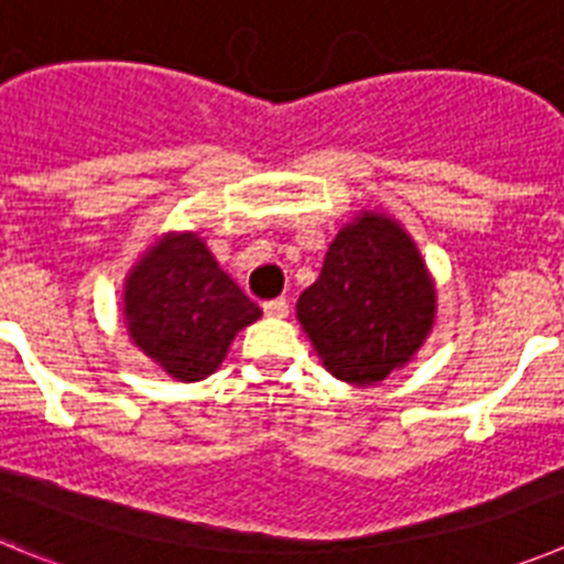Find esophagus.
<instances>
[{
  "label": "esophagus",
  "mask_w": 564,
  "mask_h": 564,
  "mask_svg": "<svg viewBox=\"0 0 564 564\" xmlns=\"http://www.w3.org/2000/svg\"><path fill=\"white\" fill-rule=\"evenodd\" d=\"M263 314H270V317H286L289 314L286 297H275V301L263 303Z\"/></svg>",
  "instance_id": "34e87169"
}]
</instances>
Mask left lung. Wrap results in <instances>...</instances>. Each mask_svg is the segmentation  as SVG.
<instances>
[{
  "mask_svg": "<svg viewBox=\"0 0 564 564\" xmlns=\"http://www.w3.org/2000/svg\"><path fill=\"white\" fill-rule=\"evenodd\" d=\"M435 308V281L410 232L388 213L359 210L328 245L297 319L332 377L377 384L419 354Z\"/></svg>",
  "mask_w": 564,
  "mask_h": 564,
  "instance_id": "1",
  "label": "left lung"
}]
</instances>
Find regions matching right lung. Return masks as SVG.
<instances>
[{"label":"right lung","mask_w":564,"mask_h":564,"mask_svg":"<svg viewBox=\"0 0 564 564\" xmlns=\"http://www.w3.org/2000/svg\"><path fill=\"white\" fill-rule=\"evenodd\" d=\"M261 308L221 270L199 232H165L126 275L131 343L169 377L199 382L225 362Z\"/></svg>","instance_id":"1"}]
</instances>
